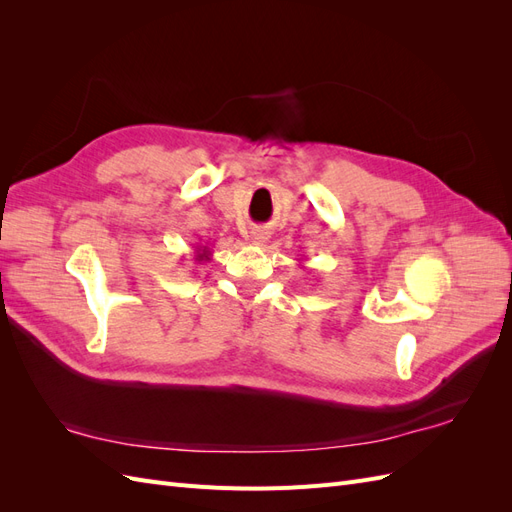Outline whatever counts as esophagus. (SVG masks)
<instances>
[{"mask_svg": "<svg viewBox=\"0 0 512 512\" xmlns=\"http://www.w3.org/2000/svg\"><path fill=\"white\" fill-rule=\"evenodd\" d=\"M250 239H252L254 243H258V245H260V243H265V241L269 239V235H267V232H265V230H260V228H258V230H252V235H250Z\"/></svg>", "mask_w": 512, "mask_h": 512, "instance_id": "1", "label": "esophagus"}]
</instances>
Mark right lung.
Listing matches in <instances>:
<instances>
[{
    "label": "right lung",
    "mask_w": 512,
    "mask_h": 512,
    "mask_svg": "<svg viewBox=\"0 0 512 512\" xmlns=\"http://www.w3.org/2000/svg\"><path fill=\"white\" fill-rule=\"evenodd\" d=\"M194 254H196L198 265H200V262H209V260H211V250H209L207 245H198Z\"/></svg>",
    "instance_id": "obj_1"
}]
</instances>
